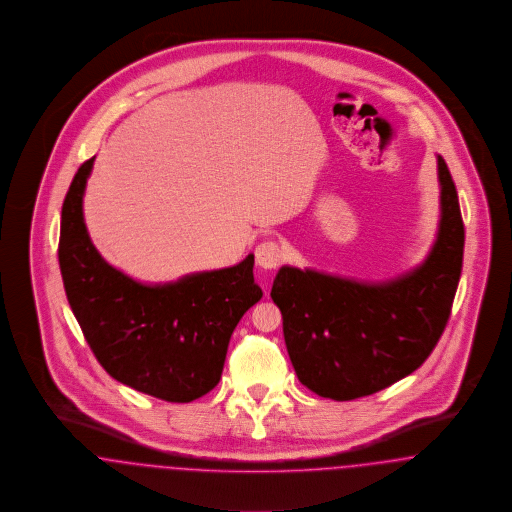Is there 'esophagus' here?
<instances>
[{"instance_id": "1", "label": "esophagus", "mask_w": 512, "mask_h": 512, "mask_svg": "<svg viewBox=\"0 0 512 512\" xmlns=\"http://www.w3.org/2000/svg\"><path fill=\"white\" fill-rule=\"evenodd\" d=\"M254 254H256V264L264 269L277 268L281 264V260H283L281 244L277 243V241H271V239L258 244Z\"/></svg>"}]
</instances>
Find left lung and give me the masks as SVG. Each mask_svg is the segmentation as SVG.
I'll return each mask as SVG.
<instances>
[{"label": "left lung", "instance_id": "8db88e82", "mask_svg": "<svg viewBox=\"0 0 512 512\" xmlns=\"http://www.w3.org/2000/svg\"><path fill=\"white\" fill-rule=\"evenodd\" d=\"M441 219L428 258L370 283L283 266L271 298L298 381L316 395L352 401L418 370L435 349L457 293L464 223L449 167L437 156Z\"/></svg>", "mask_w": 512, "mask_h": 512}]
</instances>
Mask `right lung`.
I'll return each mask as SVG.
<instances>
[{"label":"right lung","mask_w":512,"mask_h":512,"mask_svg":"<svg viewBox=\"0 0 512 512\" xmlns=\"http://www.w3.org/2000/svg\"><path fill=\"white\" fill-rule=\"evenodd\" d=\"M94 160L79 167L61 208L57 254L67 300L109 376L167 403H190L219 383L233 329L262 298L254 254L160 285L109 266L82 214Z\"/></svg>","instance_id":"add662e5"}]
</instances>
